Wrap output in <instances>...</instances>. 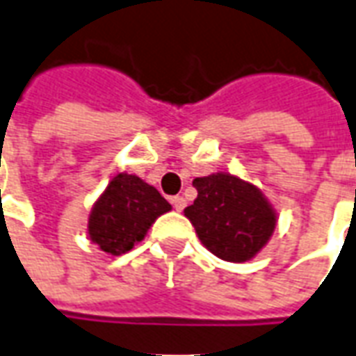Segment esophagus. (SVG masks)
Instances as JSON below:
<instances>
[{"label":"esophagus","instance_id":"obj_1","mask_svg":"<svg viewBox=\"0 0 356 356\" xmlns=\"http://www.w3.org/2000/svg\"><path fill=\"white\" fill-rule=\"evenodd\" d=\"M171 204H173V208H175L177 212H181L186 206V200L183 196H173V198H171Z\"/></svg>","mask_w":356,"mask_h":356}]
</instances>
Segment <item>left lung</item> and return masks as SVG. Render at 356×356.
Wrapping results in <instances>:
<instances>
[{"label":"left lung","instance_id":"8db88e82","mask_svg":"<svg viewBox=\"0 0 356 356\" xmlns=\"http://www.w3.org/2000/svg\"><path fill=\"white\" fill-rule=\"evenodd\" d=\"M196 200L185 208L196 235L212 254L227 262H247L275 229V213L264 195L229 173L196 177Z\"/></svg>","mask_w":356,"mask_h":356}]
</instances>
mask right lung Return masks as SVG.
Masks as SVG:
<instances>
[{
	"instance_id": "obj_1",
	"label": "right lung",
	"mask_w": 356,
	"mask_h": 356,
	"mask_svg": "<svg viewBox=\"0 0 356 356\" xmlns=\"http://www.w3.org/2000/svg\"><path fill=\"white\" fill-rule=\"evenodd\" d=\"M171 204L136 175L119 173L109 181L88 220V235L104 252L125 254Z\"/></svg>"
}]
</instances>
